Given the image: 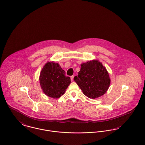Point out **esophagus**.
Instances as JSON below:
<instances>
[{"instance_id":"1","label":"esophagus","mask_w":145,"mask_h":145,"mask_svg":"<svg viewBox=\"0 0 145 145\" xmlns=\"http://www.w3.org/2000/svg\"><path fill=\"white\" fill-rule=\"evenodd\" d=\"M73 79H74V76H72L71 77V81H73Z\"/></svg>"}]
</instances>
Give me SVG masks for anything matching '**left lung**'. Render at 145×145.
Returning a JSON list of instances; mask_svg holds the SVG:
<instances>
[{
    "label": "left lung",
    "mask_w": 145,
    "mask_h": 145,
    "mask_svg": "<svg viewBox=\"0 0 145 145\" xmlns=\"http://www.w3.org/2000/svg\"><path fill=\"white\" fill-rule=\"evenodd\" d=\"M80 66V70L74 80L83 94L93 99L103 95L110 84V78L106 68L95 59L83 63Z\"/></svg>",
    "instance_id": "1"
}]
</instances>
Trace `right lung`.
<instances>
[{
	"instance_id": "right-lung-1",
	"label": "right lung",
	"mask_w": 145,
	"mask_h": 145,
	"mask_svg": "<svg viewBox=\"0 0 145 145\" xmlns=\"http://www.w3.org/2000/svg\"><path fill=\"white\" fill-rule=\"evenodd\" d=\"M65 71L58 63L47 62L42 68L39 81L42 91L52 98H59L63 95L71 83V78L66 76Z\"/></svg>"
}]
</instances>
